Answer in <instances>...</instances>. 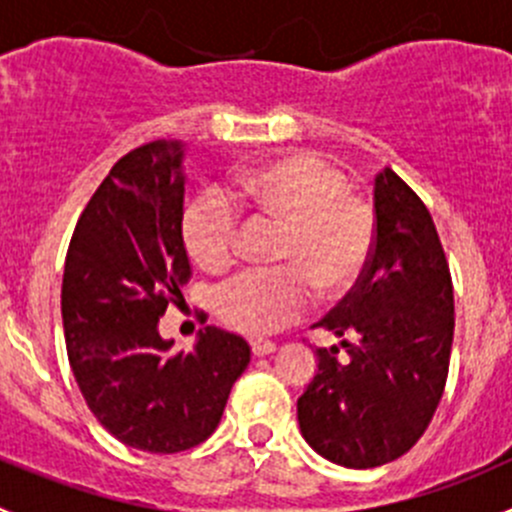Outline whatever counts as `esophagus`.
<instances>
[{
    "label": "esophagus",
    "mask_w": 512,
    "mask_h": 512,
    "mask_svg": "<svg viewBox=\"0 0 512 512\" xmlns=\"http://www.w3.org/2000/svg\"><path fill=\"white\" fill-rule=\"evenodd\" d=\"M277 352V344L275 342H262V339H257V342H252V354L255 356H267Z\"/></svg>",
    "instance_id": "34e87169"
}]
</instances>
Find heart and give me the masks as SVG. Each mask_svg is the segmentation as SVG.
I'll list each match as a JSON object with an SVG mask.
<instances>
[{"label":"heart","instance_id":"obj_1","mask_svg":"<svg viewBox=\"0 0 512 512\" xmlns=\"http://www.w3.org/2000/svg\"><path fill=\"white\" fill-rule=\"evenodd\" d=\"M232 198L285 225L280 260L294 267L247 270L215 297L230 329L262 337L294 322L309 304V282L324 294L349 289L374 252L376 218L366 200L347 193L337 168L309 153H292L240 173ZM235 205L218 190L198 195L183 215V242L203 270L220 272L237 252Z\"/></svg>","mask_w":512,"mask_h":512}]
</instances>
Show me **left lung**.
<instances>
[{"label":"left lung","mask_w":512,"mask_h":512,"mask_svg":"<svg viewBox=\"0 0 512 512\" xmlns=\"http://www.w3.org/2000/svg\"><path fill=\"white\" fill-rule=\"evenodd\" d=\"M374 213L364 275L314 324L342 339L347 359L317 349V374L297 399L304 441L344 468L384 466L423 436L453 344L451 272L431 213L391 168L374 178Z\"/></svg>","instance_id":"1"}]
</instances>
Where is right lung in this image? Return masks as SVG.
I'll return each mask as SVG.
<instances>
[{"mask_svg": "<svg viewBox=\"0 0 512 512\" xmlns=\"http://www.w3.org/2000/svg\"><path fill=\"white\" fill-rule=\"evenodd\" d=\"M185 143L153 141L123 156L76 223L64 265L66 352L86 404L111 436L178 453L218 428L250 347L205 327L173 354L158 322L190 277L183 232Z\"/></svg>", "mask_w": 512, "mask_h": 512, "instance_id": "obj_1", "label": "right lung"}]
</instances>
